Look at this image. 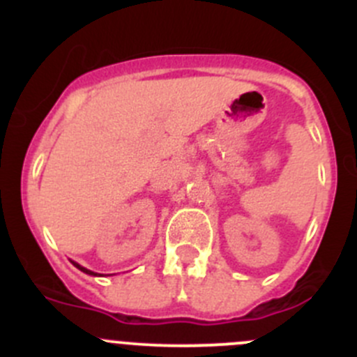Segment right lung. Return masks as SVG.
<instances>
[{"label":"right lung","instance_id":"right-lung-1","mask_svg":"<svg viewBox=\"0 0 357 357\" xmlns=\"http://www.w3.org/2000/svg\"><path fill=\"white\" fill-rule=\"evenodd\" d=\"M72 264H74V266H75V268H77V269H81V271H82V273H86V275H91V276H100V275H96V273L89 271V269L82 268V266H81V264H77V262H74V261H72Z\"/></svg>","mask_w":357,"mask_h":357}]
</instances>
